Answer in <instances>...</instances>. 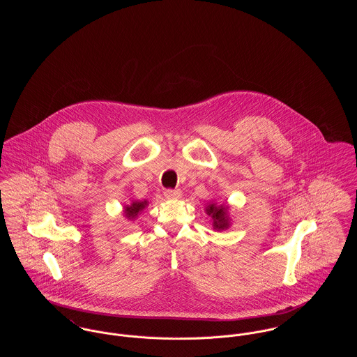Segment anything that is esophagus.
Masks as SVG:
<instances>
[{"mask_svg": "<svg viewBox=\"0 0 357 357\" xmlns=\"http://www.w3.org/2000/svg\"><path fill=\"white\" fill-rule=\"evenodd\" d=\"M163 195L167 199H180L183 197V192H181V190H166L163 192Z\"/></svg>", "mask_w": 357, "mask_h": 357, "instance_id": "esophagus-1", "label": "esophagus"}]
</instances>
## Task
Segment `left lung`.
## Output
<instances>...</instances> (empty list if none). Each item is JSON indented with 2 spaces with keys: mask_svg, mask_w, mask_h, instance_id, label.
Segmentation results:
<instances>
[{
  "mask_svg": "<svg viewBox=\"0 0 357 357\" xmlns=\"http://www.w3.org/2000/svg\"><path fill=\"white\" fill-rule=\"evenodd\" d=\"M206 214L210 217L213 229L221 232L225 231L231 227V217H229V204H217V202H210L206 204L204 207Z\"/></svg>",
  "mask_w": 357,
  "mask_h": 357,
  "instance_id": "obj_1",
  "label": "left lung"
}]
</instances>
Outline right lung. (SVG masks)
I'll list each match as a JSON object with an SVG mask.
<instances>
[{
	"label": "right lung",
	"mask_w": 357,
	"mask_h": 357,
	"mask_svg": "<svg viewBox=\"0 0 357 357\" xmlns=\"http://www.w3.org/2000/svg\"><path fill=\"white\" fill-rule=\"evenodd\" d=\"M149 204H150V202H149L147 199H144V201H132V204H125V206H123V210H122L125 218H128V220H130V221L136 220V218L139 217V214H142V211H143Z\"/></svg>",
	"instance_id": "add662e5"
}]
</instances>
